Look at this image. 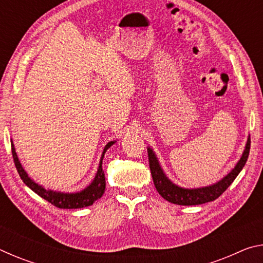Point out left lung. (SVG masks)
<instances>
[{
    "instance_id": "1",
    "label": "left lung",
    "mask_w": 263,
    "mask_h": 263,
    "mask_svg": "<svg viewBox=\"0 0 263 263\" xmlns=\"http://www.w3.org/2000/svg\"><path fill=\"white\" fill-rule=\"evenodd\" d=\"M249 148H251V138H248L246 148H245L242 157L240 158L237 166L232 169L230 174L226 175L224 179L217 182L216 184L204 186V188L197 189H184L175 185L169 181L166 175L163 174L161 167H160L159 161L153 151L147 148L148 153V161H149V169L151 174L153 177V182L158 193L173 204H179V205H198V204L212 202L217 199L224 191L232 184V182L235 180V177L241 172L245 163H246L249 154Z\"/></svg>"
}]
</instances>
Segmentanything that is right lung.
Here are the masks:
<instances>
[{"instance_id": "add662e5", "label": "right lung", "mask_w": 263, "mask_h": 263, "mask_svg": "<svg viewBox=\"0 0 263 263\" xmlns=\"http://www.w3.org/2000/svg\"><path fill=\"white\" fill-rule=\"evenodd\" d=\"M115 141H110L106 144L104 147L103 154H102L101 158V162H100V167L99 171H97V174L95 176L94 181L91 182L90 185H88L86 189L80 191V193H75V194H62V193H57V191L53 190H47L44 188V186L39 185L38 183H35L34 181H32L26 174L25 171L22 167V164L20 163V160L17 158V154L15 152V147L14 144L11 141V153H12V158H14V162L17 172L21 176V179L23 180L24 183L29 186L31 190H33L35 194L41 196L44 199H46L47 202H50L53 205L60 209H81V208H86L91 205L92 203H95L96 199H99L102 197V195L104 194L105 190V176H104V172L102 169V161H103V157L104 153L106 152L111 145H114Z\"/></svg>"}]
</instances>
